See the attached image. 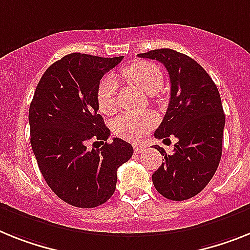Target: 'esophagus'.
Here are the masks:
<instances>
[{"instance_id": "1", "label": "esophagus", "mask_w": 250, "mask_h": 250, "mask_svg": "<svg viewBox=\"0 0 250 250\" xmlns=\"http://www.w3.org/2000/svg\"><path fill=\"white\" fill-rule=\"evenodd\" d=\"M133 150H135L136 154H140V152H142V151L145 150V146L144 145H140V144H136L135 146H133Z\"/></svg>"}]
</instances>
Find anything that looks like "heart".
<instances>
[{
	"label": "heart",
	"mask_w": 250,
	"mask_h": 250,
	"mask_svg": "<svg viewBox=\"0 0 250 250\" xmlns=\"http://www.w3.org/2000/svg\"><path fill=\"white\" fill-rule=\"evenodd\" d=\"M121 76L131 85L146 94H156L163 86V75L157 66L148 62H136L125 67ZM96 103L99 110L106 115L114 114L118 108V85L113 77L108 76L100 81L96 90ZM156 125L154 113H125L113 122L114 135L128 141H140Z\"/></svg>",
	"instance_id": "b5f03b06"
}]
</instances>
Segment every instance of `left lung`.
I'll use <instances>...</instances> for the list:
<instances>
[{"mask_svg":"<svg viewBox=\"0 0 250 250\" xmlns=\"http://www.w3.org/2000/svg\"><path fill=\"white\" fill-rule=\"evenodd\" d=\"M138 57L159 61L169 73L170 103L155 137L178 140L171 155L155 145L164 163L152 174V183L167 200H188L208 184L220 164L225 114L219 90L201 64L174 49L150 50Z\"/></svg>","mask_w":250,"mask_h":250,"instance_id":"left-lung-1","label":"left lung"}]
</instances>
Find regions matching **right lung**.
I'll return each instance as SVG.
<instances>
[{
    "mask_svg": "<svg viewBox=\"0 0 250 250\" xmlns=\"http://www.w3.org/2000/svg\"><path fill=\"white\" fill-rule=\"evenodd\" d=\"M123 57L71 53L47 68L29 108L30 144L38 167L61 200L81 208L98 207L113 196L117 170L133 147L110 131L98 114L100 80ZM90 139L103 146L89 150ZM106 144H104V141Z\"/></svg>",
    "mask_w": 250,
    "mask_h": 250,
    "instance_id": "obj_1",
    "label": "right lung"
}]
</instances>
